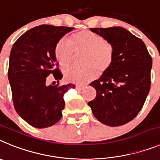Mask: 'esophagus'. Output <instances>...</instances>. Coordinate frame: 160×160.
Returning a JSON list of instances; mask_svg holds the SVG:
<instances>
[{"mask_svg":"<svg viewBox=\"0 0 160 160\" xmlns=\"http://www.w3.org/2000/svg\"><path fill=\"white\" fill-rule=\"evenodd\" d=\"M76 89L79 90V91H81V90L84 89V88H85V86L84 85H76Z\"/></svg>","mask_w":160,"mask_h":160,"instance_id":"esophagus-1","label":"esophagus"}]
</instances>
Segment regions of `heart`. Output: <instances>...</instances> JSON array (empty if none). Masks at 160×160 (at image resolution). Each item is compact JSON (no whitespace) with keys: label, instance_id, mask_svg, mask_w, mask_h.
Returning a JSON list of instances; mask_svg holds the SVG:
<instances>
[{"label":"heart","instance_id":"1","mask_svg":"<svg viewBox=\"0 0 160 160\" xmlns=\"http://www.w3.org/2000/svg\"><path fill=\"white\" fill-rule=\"evenodd\" d=\"M76 52L85 53L83 59L85 66L67 69L65 76L68 80L77 84H86L97 77L100 72H108L114 61L113 46L101 35L88 30L73 34L72 42L68 38H62L55 50L57 60L63 68L72 64Z\"/></svg>","mask_w":160,"mask_h":160}]
</instances>
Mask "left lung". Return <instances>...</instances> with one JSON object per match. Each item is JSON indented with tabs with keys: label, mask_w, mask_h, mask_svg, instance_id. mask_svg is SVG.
Returning a JSON list of instances; mask_svg holds the SVG:
<instances>
[{
	"label": "left lung",
	"mask_w": 160,
	"mask_h": 160,
	"mask_svg": "<svg viewBox=\"0 0 160 160\" xmlns=\"http://www.w3.org/2000/svg\"><path fill=\"white\" fill-rule=\"evenodd\" d=\"M113 46V66L89 85L97 91L88 105L101 123L126 124L137 116L151 88L152 59L145 43L120 26L90 28Z\"/></svg>",
	"instance_id": "1"
}]
</instances>
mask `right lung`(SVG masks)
<instances>
[{
  "label": "right lung",
  "mask_w": 160,
  "mask_h": 160,
  "mask_svg": "<svg viewBox=\"0 0 160 160\" xmlns=\"http://www.w3.org/2000/svg\"><path fill=\"white\" fill-rule=\"evenodd\" d=\"M73 27L41 25L26 31L13 44L9 56L8 78L15 110L36 128L53 126L62 118L63 95L73 84H47L53 75L57 82L59 70L55 50L57 43Z\"/></svg>",
  "instance_id": "right-lung-1"
}]
</instances>
